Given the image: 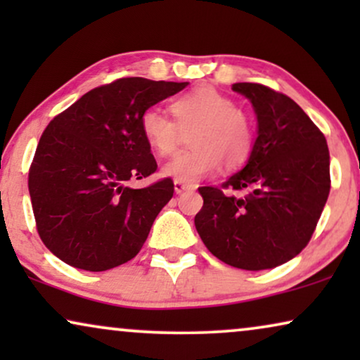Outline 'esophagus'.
I'll return each instance as SVG.
<instances>
[{"label":"esophagus","mask_w":360,"mask_h":360,"mask_svg":"<svg viewBox=\"0 0 360 360\" xmlns=\"http://www.w3.org/2000/svg\"><path fill=\"white\" fill-rule=\"evenodd\" d=\"M195 186L193 185H188V184H184V181H174V190L176 195L184 193V191H188V190H193Z\"/></svg>","instance_id":"esophagus-1"}]
</instances>
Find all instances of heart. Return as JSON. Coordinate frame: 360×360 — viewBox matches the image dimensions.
Wrapping results in <instances>:
<instances>
[{
    "instance_id": "1",
    "label": "heart",
    "mask_w": 360,
    "mask_h": 360,
    "mask_svg": "<svg viewBox=\"0 0 360 360\" xmlns=\"http://www.w3.org/2000/svg\"><path fill=\"white\" fill-rule=\"evenodd\" d=\"M174 120L149 108L141 116V132L155 154H175L181 132L190 136L193 149L181 152L162 167V175L184 184H196L218 169L238 167L249 159L254 147L250 121L231 98L213 88H198L172 101Z\"/></svg>"
}]
</instances>
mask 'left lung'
<instances>
[{"mask_svg": "<svg viewBox=\"0 0 360 360\" xmlns=\"http://www.w3.org/2000/svg\"><path fill=\"white\" fill-rule=\"evenodd\" d=\"M250 101L257 137L248 162L223 188L201 186L195 216L201 240L214 257L243 270L274 269L307 248L326 205V137L292 98L259 83H234ZM233 189L248 195L236 197Z\"/></svg>", "mask_w": 360, "mask_h": 360, "instance_id": "obj_1", "label": "left lung"}]
</instances>
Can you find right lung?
<instances>
[{
  "mask_svg": "<svg viewBox=\"0 0 360 360\" xmlns=\"http://www.w3.org/2000/svg\"><path fill=\"white\" fill-rule=\"evenodd\" d=\"M186 85L120 78L85 93L42 132L29 195L37 233L62 262L103 272L139 254L174 196L170 179L139 190L126 186L157 170L141 116Z\"/></svg>",
  "mask_w": 360,
  "mask_h": 360,
  "instance_id": "1",
  "label": "right lung"
}]
</instances>
